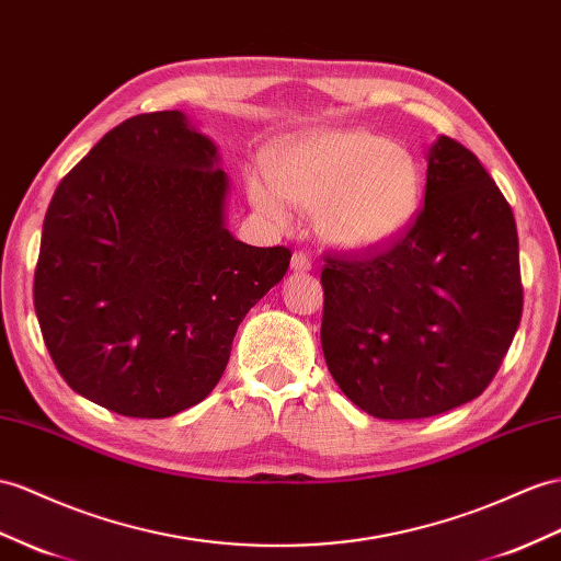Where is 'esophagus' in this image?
I'll return each instance as SVG.
<instances>
[{
  "label": "esophagus",
  "mask_w": 561,
  "mask_h": 561,
  "mask_svg": "<svg viewBox=\"0 0 561 561\" xmlns=\"http://www.w3.org/2000/svg\"><path fill=\"white\" fill-rule=\"evenodd\" d=\"M291 270L294 272H308V270H312V261L304 251H296L294 257H291Z\"/></svg>",
  "instance_id": "34e87169"
}]
</instances>
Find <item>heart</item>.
Instances as JSON below:
<instances>
[{
    "label": "heart",
    "mask_w": 561,
    "mask_h": 561,
    "mask_svg": "<svg viewBox=\"0 0 561 561\" xmlns=\"http://www.w3.org/2000/svg\"><path fill=\"white\" fill-rule=\"evenodd\" d=\"M267 180L249 178L253 208L289 225L286 198L314 210L320 237L339 251L367 253L405 234L422 206V168L408 149L367 130L286 137L267 151Z\"/></svg>",
    "instance_id": "obj_1"
}]
</instances>
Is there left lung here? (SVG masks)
Here are the masks:
<instances>
[{"instance_id":"8db88e82","label":"left lung","mask_w":561,"mask_h":561,"mask_svg":"<svg viewBox=\"0 0 561 561\" xmlns=\"http://www.w3.org/2000/svg\"><path fill=\"white\" fill-rule=\"evenodd\" d=\"M424 208L386 251L327 257L322 351L377 420H424L479 398L522 320L519 237L481 161L438 137Z\"/></svg>"}]
</instances>
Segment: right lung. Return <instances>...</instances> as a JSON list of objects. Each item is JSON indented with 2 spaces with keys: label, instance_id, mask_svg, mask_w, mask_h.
I'll use <instances>...</instances> for the list:
<instances>
[{
  "label": "right lung",
  "instance_id": "add662e5",
  "mask_svg": "<svg viewBox=\"0 0 561 561\" xmlns=\"http://www.w3.org/2000/svg\"><path fill=\"white\" fill-rule=\"evenodd\" d=\"M227 194L218 147L182 111L113 127L56 186L35 312L76 393L163 420L215 389L241 320L291 261L232 237Z\"/></svg>",
  "mask_w": 561,
  "mask_h": 561
}]
</instances>
